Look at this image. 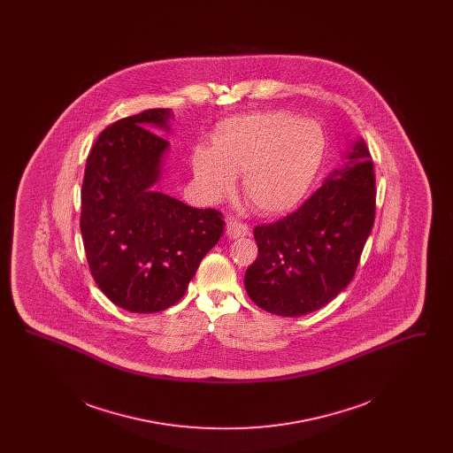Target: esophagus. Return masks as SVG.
<instances>
[{
	"label": "esophagus",
	"mask_w": 453,
	"mask_h": 453,
	"mask_svg": "<svg viewBox=\"0 0 453 453\" xmlns=\"http://www.w3.org/2000/svg\"><path fill=\"white\" fill-rule=\"evenodd\" d=\"M226 234L231 237V239H236V237L246 236L250 234V227L239 220L234 219H229L227 220V226H226Z\"/></svg>",
	"instance_id": "obj_1"
}]
</instances>
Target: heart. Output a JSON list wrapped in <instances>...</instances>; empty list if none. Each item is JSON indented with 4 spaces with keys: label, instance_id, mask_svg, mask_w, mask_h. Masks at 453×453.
<instances>
[{
    "label": "heart",
    "instance_id": "heart-1",
    "mask_svg": "<svg viewBox=\"0 0 453 453\" xmlns=\"http://www.w3.org/2000/svg\"><path fill=\"white\" fill-rule=\"evenodd\" d=\"M326 137L314 120L272 110L222 122L212 148H196L194 172L205 194L219 198L242 173L244 198L265 216L292 211L321 168Z\"/></svg>",
    "mask_w": 453,
    "mask_h": 453
}]
</instances>
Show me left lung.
Here are the masks:
<instances>
[{
    "mask_svg": "<svg viewBox=\"0 0 453 453\" xmlns=\"http://www.w3.org/2000/svg\"><path fill=\"white\" fill-rule=\"evenodd\" d=\"M375 220V172L364 139L301 207L253 229L258 257L244 287L266 312L297 318L333 301L351 281Z\"/></svg>",
    "mask_w": 453,
    "mask_h": 453,
    "instance_id": "1",
    "label": "left lung"
}]
</instances>
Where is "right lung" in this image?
<instances>
[{"label": "right lung", "instance_id": "right-lung-1", "mask_svg": "<svg viewBox=\"0 0 453 453\" xmlns=\"http://www.w3.org/2000/svg\"><path fill=\"white\" fill-rule=\"evenodd\" d=\"M170 108H152L102 130L88 154L80 227L98 288L130 312L180 301L224 231L216 209H194L151 190L168 141Z\"/></svg>", "mask_w": 453, "mask_h": 453}]
</instances>
